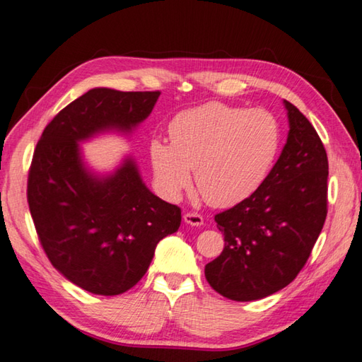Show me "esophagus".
Segmentation results:
<instances>
[{
    "mask_svg": "<svg viewBox=\"0 0 362 362\" xmlns=\"http://www.w3.org/2000/svg\"><path fill=\"white\" fill-rule=\"evenodd\" d=\"M183 219H185V223L189 226H202L204 224L202 215L194 214V211H188V214L183 215Z\"/></svg>",
    "mask_w": 362,
    "mask_h": 362,
    "instance_id": "1",
    "label": "esophagus"
}]
</instances>
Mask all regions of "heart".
<instances>
[{"mask_svg": "<svg viewBox=\"0 0 362 362\" xmlns=\"http://www.w3.org/2000/svg\"><path fill=\"white\" fill-rule=\"evenodd\" d=\"M171 144L148 147L161 194L175 201L191 183L215 207L252 196L270 174L281 147V127L270 111L209 102L182 111L169 124Z\"/></svg>", "mask_w": 362, "mask_h": 362, "instance_id": "heart-1", "label": "heart"}]
</instances>
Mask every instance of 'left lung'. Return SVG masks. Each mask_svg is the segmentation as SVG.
I'll use <instances>...</instances> for the list:
<instances>
[{
    "mask_svg": "<svg viewBox=\"0 0 362 362\" xmlns=\"http://www.w3.org/2000/svg\"><path fill=\"white\" fill-rule=\"evenodd\" d=\"M287 143L262 187L215 216L224 250L205 265L211 288L254 301L292 282L306 265L328 214V157L313 124L284 100Z\"/></svg>",
    "mask_w": 362,
    "mask_h": 362,
    "instance_id": "left-lung-1",
    "label": "left lung"
}]
</instances>
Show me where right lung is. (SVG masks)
<instances>
[{
	"label": "right lung",
	"mask_w": 362,
	"mask_h": 362,
	"mask_svg": "<svg viewBox=\"0 0 362 362\" xmlns=\"http://www.w3.org/2000/svg\"><path fill=\"white\" fill-rule=\"evenodd\" d=\"M158 97L160 90L90 89L53 117L35 146L28 204L40 245L64 278L90 293L132 288L160 240L180 226V209L144 185L133 158L98 175L78 146L102 132L130 133Z\"/></svg>",
	"instance_id": "obj_1"
}]
</instances>
